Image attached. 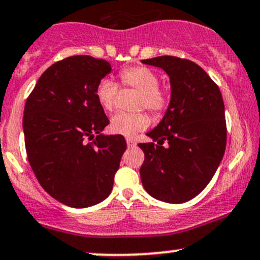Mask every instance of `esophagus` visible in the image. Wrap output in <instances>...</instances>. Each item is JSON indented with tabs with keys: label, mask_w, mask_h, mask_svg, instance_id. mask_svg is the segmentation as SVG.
<instances>
[{
	"label": "esophagus",
	"mask_w": 260,
	"mask_h": 260,
	"mask_svg": "<svg viewBox=\"0 0 260 260\" xmlns=\"http://www.w3.org/2000/svg\"><path fill=\"white\" fill-rule=\"evenodd\" d=\"M125 141H127L128 147H131V148L136 146V141H135V139H133V138H127V139H125Z\"/></svg>",
	"instance_id": "34e87169"
}]
</instances>
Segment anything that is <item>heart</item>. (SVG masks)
I'll use <instances>...</instances> for the list:
<instances>
[{
    "instance_id": "obj_1",
    "label": "heart",
    "mask_w": 260,
    "mask_h": 260,
    "mask_svg": "<svg viewBox=\"0 0 260 260\" xmlns=\"http://www.w3.org/2000/svg\"><path fill=\"white\" fill-rule=\"evenodd\" d=\"M119 81L122 86L131 87L139 91L137 100V108H147L152 113L159 114L168 106V94L160 88L159 77L154 71L144 66L124 68L119 73ZM119 87L116 82L105 78L98 83L95 95L103 109L113 111L118 100ZM149 125V117L143 112L128 113L118 112L111 119V129L116 135L132 137L136 133L146 129Z\"/></svg>"
}]
</instances>
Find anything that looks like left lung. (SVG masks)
I'll list each match as a JSON object with an SVG mask.
<instances>
[{
  "label": "left lung",
  "instance_id": "8db88e82",
  "mask_svg": "<svg viewBox=\"0 0 260 260\" xmlns=\"http://www.w3.org/2000/svg\"><path fill=\"white\" fill-rule=\"evenodd\" d=\"M142 63L162 68L171 82L165 117L147 133L157 143L138 144L144 153L142 184L158 201L184 203L207 187L223 159L226 125L222 93L189 59L159 56Z\"/></svg>",
  "mask_w": 260,
  "mask_h": 260
}]
</instances>
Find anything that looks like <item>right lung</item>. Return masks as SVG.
Listing matches in <instances>:
<instances>
[{"label":"right lung","instance_id":"add662e5","mask_svg":"<svg viewBox=\"0 0 260 260\" xmlns=\"http://www.w3.org/2000/svg\"><path fill=\"white\" fill-rule=\"evenodd\" d=\"M111 71L105 59L67 57L42 73L24 106L32 171L52 198L72 208L94 206L111 194L127 148L123 136L102 133L109 119L95 89Z\"/></svg>","mask_w":260,"mask_h":260}]
</instances>
